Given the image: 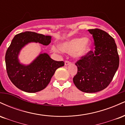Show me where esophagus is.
<instances>
[{
    "label": "esophagus",
    "instance_id": "obj_1",
    "mask_svg": "<svg viewBox=\"0 0 125 125\" xmlns=\"http://www.w3.org/2000/svg\"><path fill=\"white\" fill-rule=\"evenodd\" d=\"M71 64V63L69 61H65V62H64V65L65 66H68Z\"/></svg>",
    "mask_w": 125,
    "mask_h": 125
}]
</instances>
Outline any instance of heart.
<instances>
[{
  "label": "heart",
  "instance_id": "obj_1",
  "mask_svg": "<svg viewBox=\"0 0 125 125\" xmlns=\"http://www.w3.org/2000/svg\"><path fill=\"white\" fill-rule=\"evenodd\" d=\"M92 45V43L89 38H76L62 43L59 45V49L63 52L72 54L74 58L80 59L90 52ZM52 49L56 52H59V49L56 46H53Z\"/></svg>",
  "mask_w": 125,
  "mask_h": 125
}]
</instances>
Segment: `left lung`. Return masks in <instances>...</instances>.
Returning <instances> with one entry per match:
<instances>
[{
  "instance_id": "1",
  "label": "left lung",
  "mask_w": 125,
  "mask_h": 125,
  "mask_svg": "<svg viewBox=\"0 0 125 125\" xmlns=\"http://www.w3.org/2000/svg\"><path fill=\"white\" fill-rule=\"evenodd\" d=\"M88 31L94 38L95 51H90L76 63L77 73L73 81L82 92L95 93L104 90L112 81L119 67V58L111 36L99 29Z\"/></svg>"
}]
</instances>
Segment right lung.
I'll return each mask as SVG.
<instances>
[{
	"instance_id": "add662e5",
	"label": "right lung",
	"mask_w": 125,
	"mask_h": 125,
	"mask_svg": "<svg viewBox=\"0 0 125 125\" xmlns=\"http://www.w3.org/2000/svg\"><path fill=\"white\" fill-rule=\"evenodd\" d=\"M52 36L33 31H25L14 37L5 55L6 71L10 80L18 89L28 93H35L44 89L59 67L63 66V61H56L46 53L41 52L30 64L20 62L21 50L30 43H39L47 46Z\"/></svg>"
}]
</instances>
